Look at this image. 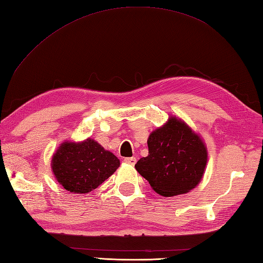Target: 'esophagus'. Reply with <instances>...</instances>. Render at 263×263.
<instances>
[{"mask_svg": "<svg viewBox=\"0 0 263 263\" xmlns=\"http://www.w3.org/2000/svg\"><path fill=\"white\" fill-rule=\"evenodd\" d=\"M124 161H125V163H127V164L135 165L136 162H137V159H136V157H126Z\"/></svg>", "mask_w": 263, "mask_h": 263, "instance_id": "esophagus-1", "label": "esophagus"}]
</instances>
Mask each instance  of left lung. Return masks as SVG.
<instances>
[{"label":"left lung","instance_id":"left-lung-1","mask_svg":"<svg viewBox=\"0 0 263 263\" xmlns=\"http://www.w3.org/2000/svg\"><path fill=\"white\" fill-rule=\"evenodd\" d=\"M147 145L148 155L135 167L157 194L183 195L200 183L207 165V147L199 134L182 119L168 117L164 125L151 133Z\"/></svg>","mask_w":263,"mask_h":263}]
</instances>
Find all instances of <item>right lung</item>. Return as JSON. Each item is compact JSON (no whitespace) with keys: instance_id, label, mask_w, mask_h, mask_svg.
Returning <instances> with one entry per match:
<instances>
[{"instance_id":"add662e5","label":"right lung","mask_w":263,"mask_h":263,"mask_svg":"<svg viewBox=\"0 0 263 263\" xmlns=\"http://www.w3.org/2000/svg\"><path fill=\"white\" fill-rule=\"evenodd\" d=\"M119 165L118 157L92 138L63 142L51 157V171L57 182L73 194L91 192Z\"/></svg>"}]
</instances>
